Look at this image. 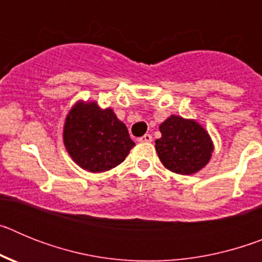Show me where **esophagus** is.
Segmentation results:
<instances>
[{
  "label": "esophagus",
  "mask_w": 262,
  "mask_h": 262,
  "mask_svg": "<svg viewBox=\"0 0 262 262\" xmlns=\"http://www.w3.org/2000/svg\"><path fill=\"white\" fill-rule=\"evenodd\" d=\"M139 142L140 143H151L152 142V136L149 134H145L142 138H139Z\"/></svg>",
  "instance_id": "obj_1"
}]
</instances>
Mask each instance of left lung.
<instances>
[{"label":"left lung","instance_id":"8db88e82","mask_svg":"<svg viewBox=\"0 0 262 262\" xmlns=\"http://www.w3.org/2000/svg\"><path fill=\"white\" fill-rule=\"evenodd\" d=\"M156 152L163 165L177 174H194L209 164L214 152L210 134L195 119L169 115L160 124Z\"/></svg>","mask_w":262,"mask_h":262}]
</instances>
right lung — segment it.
<instances>
[{"mask_svg":"<svg viewBox=\"0 0 262 262\" xmlns=\"http://www.w3.org/2000/svg\"><path fill=\"white\" fill-rule=\"evenodd\" d=\"M62 142L71 159L92 173L106 172L123 163L135 145L113 108L82 99L67 114Z\"/></svg>","mask_w":262,"mask_h":262,"instance_id":"add662e5","label":"right lung"}]
</instances>
